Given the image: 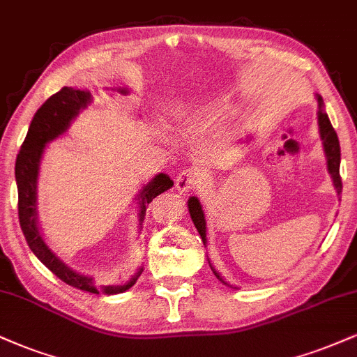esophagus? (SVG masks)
I'll use <instances>...</instances> for the list:
<instances>
[{
	"label": "esophagus",
	"mask_w": 357,
	"mask_h": 357,
	"mask_svg": "<svg viewBox=\"0 0 357 357\" xmlns=\"http://www.w3.org/2000/svg\"><path fill=\"white\" fill-rule=\"evenodd\" d=\"M201 181H203V179H201V174L197 173V171L184 169L176 176V190H178V192H181V195H184V192L199 188Z\"/></svg>",
	"instance_id": "obj_1"
}]
</instances>
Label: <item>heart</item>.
<instances>
[{
    "mask_svg": "<svg viewBox=\"0 0 357 357\" xmlns=\"http://www.w3.org/2000/svg\"><path fill=\"white\" fill-rule=\"evenodd\" d=\"M227 108L226 96H213L196 106H188L181 111V119L190 126H206Z\"/></svg>",
    "mask_w": 357,
    "mask_h": 357,
    "instance_id": "heart-1",
    "label": "heart"
}]
</instances>
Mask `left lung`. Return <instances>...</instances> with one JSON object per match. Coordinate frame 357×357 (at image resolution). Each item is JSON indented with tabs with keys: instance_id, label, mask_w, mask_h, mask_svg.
I'll use <instances>...</instances> for the list:
<instances>
[{
	"instance_id": "8db88e82",
	"label": "left lung",
	"mask_w": 357,
	"mask_h": 357,
	"mask_svg": "<svg viewBox=\"0 0 357 357\" xmlns=\"http://www.w3.org/2000/svg\"><path fill=\"white\" fill-rule=\"evenodd\" d=\"M316 100H317V126H319V136L321 141H323V149H324V156H326V166H328V173L331 174V179H333V186L336 190L337 197L341 196L342 192V183H341V176H339V165H341V146H339V139L336 131H334L333 124H331L328 114L324 111V101L319 94H316ZM188 209H190V216L192 222H195L197 233H199L201 239H203L204 246L208 244V238H206V220H204V211H203V206H201L199 199L196 196H191L188 199ZM208 263L211 266L213 273L216 274V278L220 279L221 282H227L222 279V276L216 269L213 268L211 261L208 257ZM231 286V284H227Z\"/></svg>"
}]
</instances>
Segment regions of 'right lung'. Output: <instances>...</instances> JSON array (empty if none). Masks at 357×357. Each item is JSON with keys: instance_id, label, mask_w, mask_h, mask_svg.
Wrapping results in <instances>:
<instances>
[{"instance_id": "obj_1", "label": "right lung", "mask_w": 357, "mask_h": 357, "mask_svg": "<svg viewBox=\"0 0 357 357\" xmlns=\"http://www.w3.org/2000/svg\"><path fill=\"white\" fill-rule=\"evenodd\" d=\"M111 91H118L121 94H128V88H111ZM93 94L89 89H78L71 86H64L58 93L53 94L50 100L34 114L31 124H29L28 135L21 144L20 154L16 158L15 176L16 186H18V216L21 231L26 238L28 246L34 252V256L41 261L51 273L56 274L61 281L66 282L76 289L88 291L93 294H119L135 286L137 278L143 273V268L137 269L135 276L123 284L111 286H96L94 279L88 274H83L73 269L59 257L56 252L46 244L43 238L40 221H38V178H40V166L45 153L46 144L59 137L68 131L71 126L73 119L78 116L81 111L91 105ZM173 179L165 173L156 174L148 184H144L143 190L137 191V221H139V229L143 226L146 206H148L156 196L173 188Z\"/></svg>"}]
</instances>
